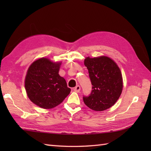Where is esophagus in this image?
Segmentation results:
<instances>
[{"label":"esophagus","mask_w":151,"mask_h":151,"mask_svg":"<svg viewBox=\"0 0 151 151\" xmlns=\"http://www.w3.org/2000/svg\"><path fill=\"white\" fill-rule=\"evenodd\" d=\"M74 91H75V92H76V93H78L79 91H80V90H81V86H76V87L74 88V89H73Z\"/></svg>","instance_id":"obj_1"}]
</instances>
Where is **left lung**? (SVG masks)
I'll list each match as a JSON object with an SVG mask.
<instances>
[{
  "instance_id": "left-lung-1",
  "label": "left lung",
  "mask_w": 151,
  "mask_h": 151,
  "mask_svg": "<svg viewBox=\"0 0 151 151\" xmlns=\"http://www.w3.org/2000/svg\"><path fill=\"white\" fill-rule=\"evenodd\" d=\"M87 67L92 87L89 97H84L85 104L91 110L104 111L114 106L123 88L121 71L114 60L106 56L86 57Z\"/></svg>"
}]
</instances>
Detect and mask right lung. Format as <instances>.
Returning <instances> with one entry per match:
<instances>
[{
    "instance_id": "add662e5",
    "label": "right lung",
    "mask_w": 151,
    "mask_h": 151,
    "mask_svg": "<svg viewBox=\"0 0 151 151\" xmlns=\"http://www.w3.org/2000/svg\"><path fill=\"white\" fill-rule=\"evenodd\" d=\"M62 62L40 58L30 64L24 79L28 97L43 109H52L62 103L70 92L64 78L59 75Z\"/></svg>"
}]
</instances>
